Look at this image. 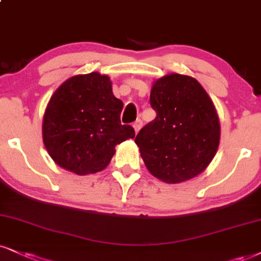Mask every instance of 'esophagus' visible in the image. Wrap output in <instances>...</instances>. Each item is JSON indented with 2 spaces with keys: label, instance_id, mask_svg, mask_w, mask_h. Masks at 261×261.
<instances>
[{
  "label": "esophagus",
  "instance_id": "34e87169",
  "mask_svg": "<svg viewBox=\"0 0 261 261\" xmlns=\"http://www.w3.org/2000/svg\"><path fill=\"white\" fill-rule=\"evenodd\" d=\"M141 125H143V121L140 120H137L136 122H134L133 123V128H134V130H136V133H138V132L140 130V128H141Z\"/></svg>",
  "mask_w": 261,
  "mask_h": 261
}]
</instances>
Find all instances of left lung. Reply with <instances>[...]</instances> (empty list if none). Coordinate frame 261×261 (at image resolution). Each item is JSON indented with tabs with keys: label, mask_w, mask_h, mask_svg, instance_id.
I'll return each mask as SVG.
<instances>
[{
	"label": "left lung",
	"mask_w": 261,
	"mask_h": 261,
	"mask_svg": "<svg viewBox=\"0 0 261 261\" xmlns=\"http://www.w3.org/2000/svg\"><path fill=\"white\" fill-rule=\"evenodd\" d=\"M150 104L155 120L136 137L149 172L169 184L203 172L220 139L219 118L203 87L192 77L170 73L153 83Z\"/></svg>",
	"instance_id": "obj_1"
}]
</instances>
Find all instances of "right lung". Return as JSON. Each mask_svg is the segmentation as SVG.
I'll return each mask as SVG.
<instances>
[{"label": "right lung", "mask_w": 261, "mask_h": 261, "mask_svg": "<svg viewBox=\"0 0 261 261\" xmlns=\"http://www.w3.org/2000/svg\"><path fill=\"white\" fill-rule=\"evenodd\" d=\"M122 109L108 76L70 77L50 98L43 117L42 134L49 156L79 175L106 168L115 146L136 136L132 125L121 123Z\"/></svg>", "instance_id": "1"}]
</instances>
